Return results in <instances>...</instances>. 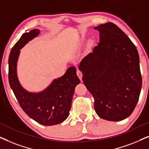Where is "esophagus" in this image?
I'll return each instance as SVG.
<instances>
[{
	"label": "esophagus",
	"instance_id": "1",
	"mask_svg": "<svg viewBox=\"0 0 149 149\" xmlns=\"http://www.w3.org/2000/svg\"><path fill=\"white\" fill-rule=\"evenodd\" d=\"M77 75H78V78H80V80H82V72H81V71H80V70H77Z\"/></svg>",
	"mask_w": 149,
	"mask_h": 149
}]
</instances>
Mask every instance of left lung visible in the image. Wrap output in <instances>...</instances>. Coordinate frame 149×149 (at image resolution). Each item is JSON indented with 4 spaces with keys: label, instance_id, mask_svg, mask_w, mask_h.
Returning <instances> with one entry per match:
<instances>
[{
    "label": "left lung",
    "instance_id": "left-lung-1",
    "mask_svg": "<svg viewBox=\"0 0 149 149\" xmlns=\"http://www.w3.org/2000/svg\"><path fill=\"white\" fill-rule=\"evenodd\" d=\"M100 42L82 59L78 68L94 97V108L103 119L119 121L134 111L142 88L140 58L125 33L112 22L94 28Z\"/></svg>",
    "mask_w": 149,
    "mask_h": 149
}]
</instances>
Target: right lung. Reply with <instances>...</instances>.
<instances>
[{
	"label": "right lung",
	"instance_id": "obj_1",
	"mask_svg": "<svg viewBox=\"0 0 149 149\" xmlns=\"http://www.w3.org/2000/svg\"><path fill=\"white\" fill-rule=\"evenodd\" d=\"M39 29L24 33L11 49L9 57V82L21 108L30 118L43 125L61 123L69 115L75 88L80 82L75 67L67 69L63 76L53 80L44 90L29 92L24 88L17 78V63L20 49L38 36Z\"/></svg>",
	"mask_w": 149,
	"mask_h": 149
}]
</instances>
